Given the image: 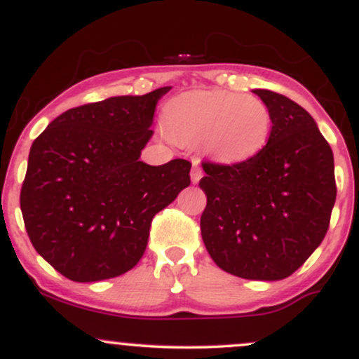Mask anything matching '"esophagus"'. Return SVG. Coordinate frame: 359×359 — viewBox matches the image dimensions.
<instances>
[{"label":"esophagus","instance_id":"esophagus-1","mask_svg":"<svg viewBox=\"0 0 359 359\" xmlns=\"http://www.w3.org/2000/svg\"><path fill=\"white\" fill-rule=\"evenodd\" d=\"M191 179H192V182H194V184H197V182H199L201 179H203V168H201L199 162H197V160H194V162H192Z\"/></svg>","mask_w":359,"mask_h":359}]
</instances>
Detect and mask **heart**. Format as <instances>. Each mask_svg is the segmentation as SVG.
<instances>
[{
	"label": "heart",
	"instance_id": "1",
	"mask_svg": "<svg viewBox=\"0 0 359 359\" xmlns=\"http://www.w3.org/2000/svg\"><path fill=\"white\" fill-rule=\"evenodd\" d=\"M162 126L168 138L199 143L203 151L219 163L248 162L270 138L269 106L255 96L222 89L189 90L165 104Z\"/></svg>",
	"mask_w": 359,
	"mask_h": 359
}]
</instances>
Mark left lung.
Listing matches in <instances>:
<instances>
[{
	"label": "left lung",
	"mask_w": 359,
	"mask_h": 359,
	"mask_svg": "<svg viewBox=\"0 0 359 359\" xmlns=\"http://www.w3.org/2000/svg\"><path fill=\"white\" fill-rule=\"evenodd\" d=\"M253 93L270 109V138L248 162H203L201 234L221 270L271 282L290 277L323 243L336 203L334 156L302 106Z\"/></svg>",
	"instance_id": "1"
}]
</instances>
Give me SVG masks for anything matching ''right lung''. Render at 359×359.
<instances>
[{
  "label": "right lung",
  "instance_id": "right-lung-1",
  "mask_svg": "<svg viewBox=\"0 0 359 359\" xmlns=\"http://www.w3.org/2000/svg\"><path fill=\"white\" fill-rule=\"evenodd\" d=\"M170 88L77 106L32 143L20 208L32 245L74 282L114 278L143 257L156 212L191 184V162L140 160Z\"/></svg>",
  "mask_w": 359,
  "mask_h": 359
}]
</instances>
